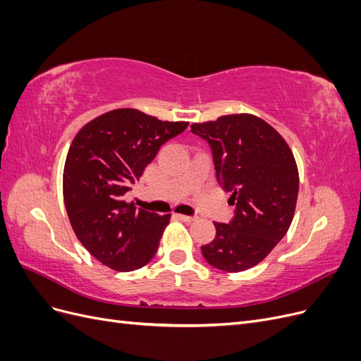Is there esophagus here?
Listing matches in <instances>:
<instances>
[{"label":"esophagus","instance_id":"esophagus-1","mask_svg":"<svg viewBox=\"0 0 361 361\" xmlns=\"http://www.w3.org/2000/svg\"><path fill=\"white\" fill-rule=\"evenodd\" d=\"M176 216L180 221H185V223H191L195 220V216H188V215H182V214H176Z\"/></svg>","mask_w":361,"mask_h":361}]
</instances>
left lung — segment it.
<instances>
[{"label":"left lung","mask_w":361,"mask_h":361,"mask_svg":"<svg viewBox=\"0 0 361 361\" xmlns=\"http://www.w3.org/2000/svg\"><path fill=\"white\" fill-rule=\"evenodd\" d=\"M191 133L209 145L216 180L235 206L231 223H214L215 238L202 255L216 269L245 271L271 253L292 223L300 187L295 158L277 130L251 114L192 123Z\"/></svg>","instance_id":"obj_1"}]
</instances>
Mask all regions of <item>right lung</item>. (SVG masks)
Instances as JSON below:
<instances>
[{
	"label": "right lung",
	"instance_id": "right-lung-1",
	"mask_svg": "<svg viewBox=\"0 0 361 361\" xmlns=\"http://www.w3.org/2000/svg\"><path fill=\"white\" fill-rule=\"evenodd\" d=\"M187 126L120 108L96 117L73 138L63 173L64 204L76 238L108 268L134 271L155 256L170 214L137 209L125 194L159 147Z\"/></svg>",
	"mask_w": 361,
	"mask_h": 361
}]
</instances>
